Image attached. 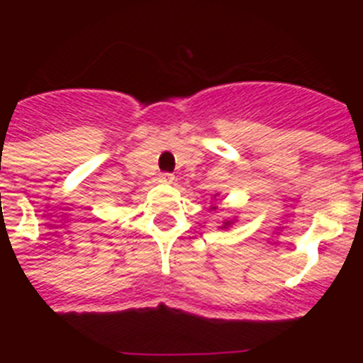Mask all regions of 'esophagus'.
<instances>
[{
    "mask_svg": "<svg viewBox=\"0 0 363 363\" xmlns=\"http://www.w3.org/2000/svg\"><path fill=\"white\" fill-rule=\"evenodd\" d=\"M160 182L162 184H172L174 182V174H171V172H162L160 174Z\"/></svg>",
    "mask_w": 363,
    "mask_h": 363,
    "instance_id": "34e87169",
    "label": "esophagus"
}]
</instances>
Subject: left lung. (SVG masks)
<instances>
[{
    "label": "left lung",
    "mask_w": 363,
    "mask_h": 363,
    "mask_svg": "<svg viewBox=\"0 0 363 363\" xmlns=\"http://www.w3.org/2000/svg\"><path fill=\"white\" fill-rule=\"evenodd\" d=\"M216 196H218V194H216ZM216 196H214V198H216ZM213 209H216V207H213ZM230 223H233V221H225V223H223V229H225V227H229Z\"/></svg>",
    "instance_id": "left-lung-1"
}]
</instances>
